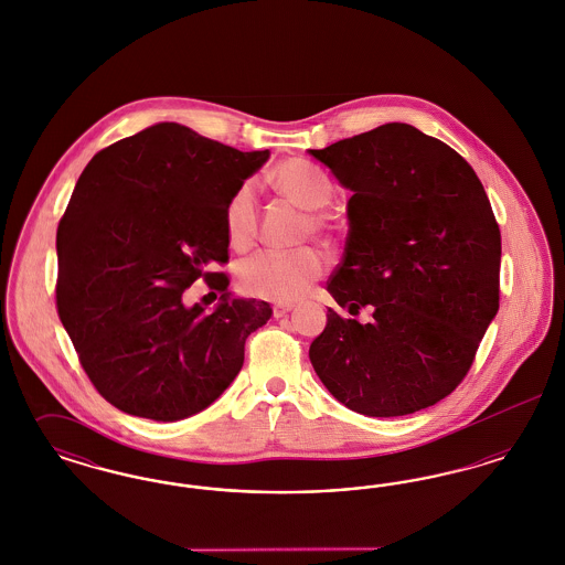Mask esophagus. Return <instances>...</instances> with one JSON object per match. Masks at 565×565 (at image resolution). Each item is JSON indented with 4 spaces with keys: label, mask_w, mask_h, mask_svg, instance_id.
I'll return each mask as SVG.
<instances>
[{
    "label": "esophagus",
    "mask_w": 565,
    "mask_h": 565,
    "mask_svg": "<svg viewBox=\"0 0 565 565\" xmlns=\"http://www.w3.org/2000/svg\"><path fill=\"white\" fill-rule=\"evenodd\" d=\"M295 309V305L292 302H275L273 305V316L275 318H284L288 311H292Z\"/></svg>",
    "instance_id": "34e87169"
}]
</instances>
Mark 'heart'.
<instances>
[{"mask_svg":"<svg viewBox=\"0 0 565 565\" xmlns=\"http://www.w3.org/2000/svg\"><path fill=\"white\" fill-rule=\"evenodd\" d=\"M275 189L305 212H320L332 201V184L320 169L305 161L279 164L270 175ZM313 233H330V224L320 214L307 217ZM224 228L233 247L247 249L258 233V203L252 182H242L226 201ZM323 260L318 249L298 247L292 252H260L245 258L237 281L245 295L265 300H292L322 275Z\"/></svg>","mask_w":565,"mask_h":565,"instance_id":"heart-1","label":"heart"}]
</instances>
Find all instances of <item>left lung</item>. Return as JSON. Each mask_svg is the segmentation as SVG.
Instances as JSON below:
<instances>
[{
  "mask_svg": "<svg viewBox=\"0 0 565 565\" xmlns=\"http://www.w3.org/2000/svg\"><path fill=\"white\" fill-rule=\"evenodd\" d=\"M350 189V233L309 360L328 392L369 417H401L449 396L500 307L502 239L475 169L404 122L309 150Z\"/></svg>",
  "mask_w": 565,
  "mask_h": 565,
  "instance_id": "8db88e82",
  "label": "left lung"
}]
</instances>
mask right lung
I'll return each instance as SVG.
<instances>
[{
    "instance_id": "obj_1",
    "label": "right lung",
    "mask_w": 565,
    "mask_h": 565,
    "mask_svg": "<svg viewBox=\"0 0 565 565\" xmlns=\"http://www.w3.org/2000/svg\"><path fill=\"white\" fill-rule=\"evenodd\" d=\"M267 159L159 122L84 167L56 231V311L84 373L122 413L178 422L239 375L245 339L273 311L233 298L212 269L228 263L226 201ZM196 278L223 295L214 312L183 305Z\"/></svg>"
}]
</instances>
